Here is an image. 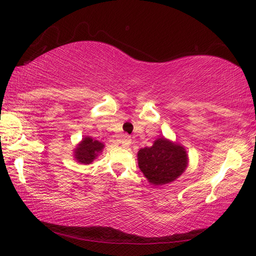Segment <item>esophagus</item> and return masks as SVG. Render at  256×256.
<instances>
[{
    "mask_svg": "<svg viewBox=\"0 0 256 256\" xmlns=\"http://www.w3.org/2000/svg\"><path fill=\"white\" fill-rule=\"evenodd\" d=\"M120 144H122L123 148H128V146L131 144V138L128 136H124L122 138H120Z\"/></svg>",
    "mask_w": 256,
    "mask_h": 256,
    "instance_id": "obj_1",
    "label": "esophagus"
}]
</instances>
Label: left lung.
<instances>
[{
	"label": "left lung",
	"mask_w": 256,
	"mask_h": 256,
	"mask_svg": "<svg viewBox=\"0 0 256 256\" xmlns=\"http://www.w3.org/2000/svg\"><path fill=\"white\" fill-rule=\"evenodd\" d=\"M138 164L150 184L164 185L183 174L188 158L183 146L159 138L151 146L138 150Z\"/></svg>",
	"instance_id": "8db88e82"
}]
</instances>
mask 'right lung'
I'll return each mask as SVG.
<instances>
[{
	"instance_id": "add662e5",
	"label": "right lung",
	"mask_w": 256,
	"mask_h": 256,
	"mask_svg": "<svg viewBox=\"0 0 256 256\" xmlns=\"http://www.w3.org/2000/svg\"><path fill=\"white\" fill-rule=\"evenodd\" d=\"M102 149L104 144L102 142L94 140L90 136H86L74 149V158L78 162L84 164H92L97 158L98 154L102 152Z\"/></svg>"
}]
</instances>
